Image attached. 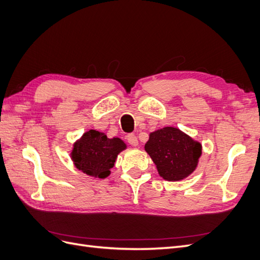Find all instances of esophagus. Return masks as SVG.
Listing matches in <instances>:
<instances>
[{
  "instance_id": "obj_1",
  "label": "esophagus",
  "mask_w": 260,
  "mask_h": 260,
  "mask_svg": "<svg viewBox=\"0 0 260 260\" xmlns=\"http://www.w3.org/2000/svg\"><path fill=\"white\" fill-rule=\"evenodd\" d=\"M126 139H127V142L129 143L131 146H133V147L138 146V139H137L135 134H128Z\"/></svg>"
}]
</instances>
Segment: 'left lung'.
I'll list each match as a JSON object with an SVG mask.
<instances>
[{"label": "left lung", "mask_w": 260, "mask_h": 260, "mask_svg": "<svg viewBox=\"0 0 260 260\" xmlns=\"http://www.w3.org/2000/svg\"><path fill=\"white\" fill-rule=\"evenodd\" d=\"M159 176L179 181L193 172L201 155V145L176 127H164L150 134L145 146Z\"/></svg>", "instance_id": "obj_1"}]
</instances>
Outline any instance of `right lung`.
Returning <instances> with one entry per match:
<instances>
[{
	"instance_id": "1",
	"label": "right lung",
	"mask_w": 260,
	"mask_h": 260,
	"mask_svg": "<svg viewBox=\"0 0 260 260\" xmlns=\"http://www.w3.org/2000/svg\"><path fill=\"white\" fill-rule=\"evenodd\" d=\"M126 148L120 138L109 139L104 133L91 129L74 145L75 166L84 174L104 179L110 175L117 155Z\"/></svg>"
}]
</instances>
